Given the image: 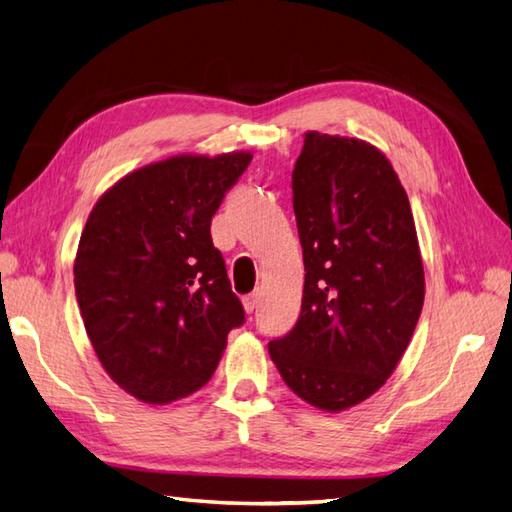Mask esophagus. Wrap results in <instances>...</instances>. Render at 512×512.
Here are the masks:
<instances>
[{
  "instance_id": "34e87169",
  "label": "esophagus",
  "mask_w": 512,
  "mask_h": 512,
  "mask_svg": "<svg viewBox=\"0 0 512 512\" xmlns=\"http://www.w3.org/2000/svg\"><path fill=\"white\" fill-rule=\"evenodd\" d=\"M243 307H245L247 314H254V309L258 307V294H247L243 298Z\"/></svg>"
}]
</instances>
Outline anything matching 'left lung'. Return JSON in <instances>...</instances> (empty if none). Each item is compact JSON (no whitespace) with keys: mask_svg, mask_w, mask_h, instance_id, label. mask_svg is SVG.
I'll list each match as a JSON object with an SVG mask.
<instances>
[{"mask_svg":"<svg viewBox=\"0 0 512 512\" xmlns=\"http://www.w3.org/2000/svg\"><path fill=\"white\" fill-rule=\"evenodd\" d=\"M291 190L305 289L269 356L298 398L338 413L378 391L409 347L424 305L420 245L398 174L367 141L307 132Z\"/></svg>","mask_w":512,"mask_h":512,"instance_id":"1","label":"left lung"}]
</instances>
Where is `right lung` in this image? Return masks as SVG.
I'll use <instances>...</instances> for the list:
<instances>
[{
  "label": "right lung",
  "mask_w": 512,
  "mask_h": 512,
  "mask_svg": "<svg viewBox=\"0 0 512 512\" xmlns=\"http://www.w3.org/2000/svg\"><path fill=\"white\" fill-rule=\"evenodd\" d=\"M252 154H179L125 174L86 221L75 258L83 325L103 369L145 404L205 387L245 322L212 216Z\"/></svg>",
  "instance_id": "obj_1"
}]
</instances>
